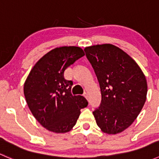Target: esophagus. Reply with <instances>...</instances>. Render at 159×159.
<instances>
[{
  "instance_id": "obj_1",
  "label": "esophagus",
  "mask_w": 159,
  "mask_h": 159,
  "mask_svg": "<svg viewBox=\"0 0 159 159\" xmlns=\"http://www.w3.org/2000/svg\"><path fill=\"white\" fill-rule=\"evenodd\" d=\"M84 97L86 99H88V98H89V94H88L87 92H84Z\"/></svg>"
}]
</instances>
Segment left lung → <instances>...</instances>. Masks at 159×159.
I'll use <instances>...</instances> for the list:
<instances>
[{
	"label": "left lung",
	"mask_w": 159,
	"mask_h": 159,
	"mask_svg": "<svg viewBox=\"0 0 159 159\" xmlns=\"http://www.w3.org/2000/svg\"><path fill=\"white\" fill-rule=\"evenodd\" d=\"M100 84L102 103L93 115L101 131L122 132L137 118L146 101L148 84L135 61L111 44L84 48Z\"/></svg>",
	"instance_id": "obj_1"
}]
</instances>
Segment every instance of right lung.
<instances>
[{
  "label": "right lung",
  "mask_w": 159,
  "mask_h": 159,
  "mask_svg": "<svg viewBox=\"0 0 159 159\" xmlns=\"http://www.w3.org/2000/svg\"><path fill=\"white\" fill-rule=\"evenodd\" d=\"M84 55V51L76 46L56 48L36 62L25 80L24 94L28 108L50 131H70L81 108L88 106L83 96L72 95L73 81L64 77L65 70Z\"/></svg>",
  "instance_id": "1"
}]
</instances>
